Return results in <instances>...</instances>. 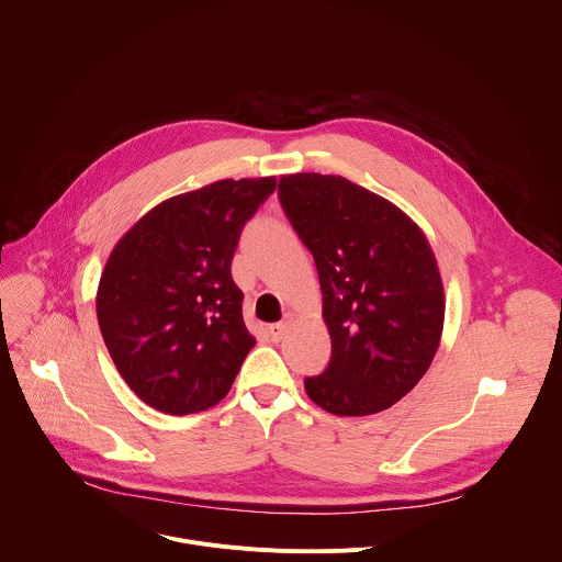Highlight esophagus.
Listing matches in <instances>:
<instances>
[{
  "label": "esophagus",
  "mask_w": 562,
  "mask_h": 562,
  "mask_svg": "<svg viewBox=\"0 0 562 562\" xmlns=\"http://www.w3.org/2000/svg\"><path fill=\"white\" fill-rule=\"evenodd\" d=\"M291 323H293V315H291V313H286V315L280 319V323H276V325H271V327H269V338H271L273 342H280V340L286 336V331H289Z\"/></svg>",
  "instance_id": "esophagus-1"
}]
</instances>
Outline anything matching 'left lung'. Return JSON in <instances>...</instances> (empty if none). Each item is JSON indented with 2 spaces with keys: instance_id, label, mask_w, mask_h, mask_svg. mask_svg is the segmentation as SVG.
Wrapping results in <instances>:
<instances>
[{
  "instance_id": "1",
  "label": "left lung",
  "mask_w": 562,
  "mask_h": 562,
  "mask_svg": "<svg viewBox=\"0 0 562 562\" xmlns=\"http://www.w3.org/2000/svg\"><path fill=\"white\" fill-rule=\"evenodd\" d=\"M280 204L313 254L331 362L304 378L317 407L369 416L405 397L442 336L445 291L420 226L389 200L340 178L282 176Z\"/></svg>"
}]
</instances>
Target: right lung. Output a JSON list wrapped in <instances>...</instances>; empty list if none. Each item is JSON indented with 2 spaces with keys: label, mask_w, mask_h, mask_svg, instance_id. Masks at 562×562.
I'll use <instances>...</instances> for the list:
<instances>
[{
  "label": "right lung",
  "mask_w": 562,
  "mask_h": 562,
  "mask_svg": "<svg viewBox=\"0 0 562 562\" xmlns=\"http://www.w3.org/2000/svg\"><path fill=\"white\" fill-rule=\"evenodd\" d=\"M276 178L220 180L150 209L115 245L98 289L106 349L144 403L204 412L228 393L256 338L231 278L239 233Z\"/></svg>",
  "instance_id": "add662e5"
}]
</instances>
